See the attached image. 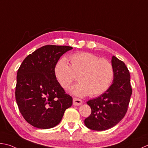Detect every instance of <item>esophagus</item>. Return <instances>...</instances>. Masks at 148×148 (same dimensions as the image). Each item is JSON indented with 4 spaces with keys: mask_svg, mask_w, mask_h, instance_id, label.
Wrapping results in <instances>:
<instances>
[{
    "mask_svg": "<svg viewBox=\"0 0 148 148\" xmlns=\"http://www.w3.org/2000/svg\"><path fill=\"white\" fill-rule=\"evenodd\" d=\"M73 105L75 106H80L82 104V100L80 99L73 98Z\"/></svg>",
    "mask_w": 148,
    "mask_h": 148,
    "instance_id": "34e87169",
    "label": "esophagus"
}]
</instances>
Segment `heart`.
I'll return each mask as SVG.
<instances>
[{
	"instance_id": "b5f03b06",
	"label": "heart",
	"mask_w": 148,
	"mask_h": 148,
	"mask_svg": "<svg viewBox=\"0 0 148 148\" xmlns=\"http://www.w3.org/2000/svg\"><path fill=\"white\" fill-rule=\"evenodd\" d=\"M70 66L66 58L59 60L55 66V75L63 88L68 89L78 77L80 82L71 89L77 96L100 95L112 84L114 68L111 62L89 52H79L69 57Z\"/></svg>"
}]
</instances>
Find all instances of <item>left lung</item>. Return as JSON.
<instances>
[{
    "label": "left lung",
    "instance_id": "left-lung-1",
    "mask_svg": "<svg viewBox=\"0 0 148 148\" xmlns=\"http://www.w3.org/2000/svg\"><path fill=\"white\" fill-rule=\"evenodd\" d=\"M111 64L114 68L113 84L105 93L87 102L91 113L84 124L90 130L103 131L115 126L127 111L132 94L130 71L124 62L115 56Z\"/></svg>",
    "mask_w": 148,
    "mask_h": 148
}]
</instances>
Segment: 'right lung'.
Here are the masks:
<instances>
[{
  "label": "right lung",
  "instance_id": "right-lung-1",
  "mask_svg": "<svg viewBox=\"0 0 148 148\" xmlns=\"http://www.w3.org/2000/svg\"><path fill=\"white\" fill-rule=\"evenodd\" d=\"M68 46L46 45L25 58L16 75L15 99L27 123L49 129L60 123L73 99L66 93L55 75V66Z\"/></svg>",
  "mask_w": 148,
  "mask_h": 148
}]
</instances>
